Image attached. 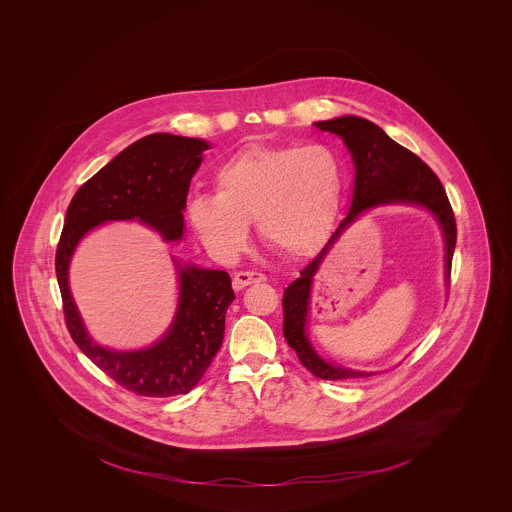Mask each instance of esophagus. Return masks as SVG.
I'll list each match as a JSON object with an SVG mask.
<instances>
[{"mask_svg":"<svg viewBox=\"0 0 512 512\" xmlns=\"http://www.w3.org/2000/svg\"><path fill=\"white\" fill-rule=\"evenodd\" d=\"M264 274L261 272H248V270H240L236 272L233 278V289L234 291H242L244 287H248L251 283H261L264 281Z\"/></svg>","mask_w":512,"mask_h":512,"instance_id":"34e87169","label":"esophagus"}]
</instances>
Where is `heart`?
<instances>
[{"label": "heart", "mask_w": 512, "mask_h": 512, "mask_svg": "<svg viewBox=\"0 0 512 512\" xmlns=\"http://www.w3.org/2000/svg\"><path fill=\"white\" fill-rule=\"evenodd\" d=\"M214 186L216 193H197L187 204L206 248L233 257L255 219L266 246L302 257L319 248L334 223L343 165L325 144L249 146L217 165Z\"/></svg>", "instance_id": "heart-1"}]
</instances>
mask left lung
I'll return each instance as SVG.
<instances>
[{"mask_svg": "<svg viewBox=\"0 0 512 512\" xmlns=\"http://www.w3.org/2000/svg\"><path fill=\"white\" fill-rule=\"evenodd\" d=\"M317 129L340 135L345 146L353 155L355 163V189L349 214L340 223L336 233L330 236L325 248L300 272L283 293V334L289 347L296 351V357L315 377L326 381L360 379L373 373L355 372L328 364L319 357L306 336V317L310 304L311 279L315 276L326 253L336 244L340 234L357 219L362 212L379 204L409 202L428 208L439 221L445 236V276L450 285V266L456 246V219L450 206L445 187L441 186L435 172L420 159L370 120L357 116H341L326 122H317Z\"/></svg>", "mask_w": 512, "mask_h": 512, "instance_id": "obj_1", "label": "left lung"}]
</instances>
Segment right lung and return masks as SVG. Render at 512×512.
Instances as JSON below:
<instances>
[{
	"instance_id": "1",
	"label": "right lung",
	"mask_w": 512,
	"mask_h": 512,
	"mask_svg": "<svg viewBox=\"0 0 512 512\" xmlns=\"http://www.w3.org/2000/svg\"><path fill=\"white\" fill-rule=\"evenodd\" d=\"M210 144L201 139L154 133L133 142L82 184L65 214L56 249V276L65 325L78 349L120 387L139 396L187 394L216 357L225 313L234 300L231 276L223 270L180 266V302L163 340L142 351H112L88 336L69 291L67 270L80 238L105 221L139 219L165 242L184 236L187 191Z\"/></svg>"
}]
</instances>
